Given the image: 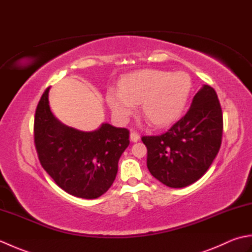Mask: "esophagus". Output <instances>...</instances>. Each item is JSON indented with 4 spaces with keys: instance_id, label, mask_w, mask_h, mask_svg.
<instances>
[{
    "instance_id": "esophagus-1",
    "label": "esophagus",
    "mask_w": 252,
    "mask_h": 252,
    "mask_svg": "<svg viewBox=\"0 0 252 252\" xmlns=\"http://www.w3.org/2000/svg\"><path fill=\"white\" fill-rule=\"evenodd\" d=\"M130 138H131L132 142H137L138 140H140V134H138V133L135 132V131H131Z\"/></svg>"
}]
</instances>
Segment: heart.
<instances>
[{
  "label": "heart",
  "instance_id": "b5f03b06",
  "mask_svg": "<svg viewBox=\"0 0 252 252\" xmlns=\"http://www.w3.org/2000/svg\"><path fill=\"white\" fill-rule=\"evenodd\" d=\"M191 89L183 71L170 73L157 69L131 73L122 80L120 90H109L106 99L118 119L126 120L143 101V114L153 126H164L181 115Z\"/></svg>",
  "mask_w": 252,
  "mask_h": 252
}]
</instances>
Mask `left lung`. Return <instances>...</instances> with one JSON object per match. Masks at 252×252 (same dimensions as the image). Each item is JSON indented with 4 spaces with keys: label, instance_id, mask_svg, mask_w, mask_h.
Returning a JSON list of instances; mask_svg holds the SVG:
<instances>
[{
    "label": "left lung",
    "instance_id": "left-lung-1",
    "mask_svg": "<svg viewBox=\"0 0 252 252\" xmlns=\"http://www.w3.org/2000/svg\"><path fill=\"white\" fill-rule=\"evenodd\" d=\"M223 115L216 91H198L186 114L160 135L142 136L147 168L172 189L195 183L207 172L221 147Z\"/></svg>",
    "mask_w": 252,
    "mask_h": 252
}]
</instances>
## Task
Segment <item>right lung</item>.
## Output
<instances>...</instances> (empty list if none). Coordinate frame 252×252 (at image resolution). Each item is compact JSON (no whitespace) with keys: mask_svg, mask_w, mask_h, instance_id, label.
<instances>
[{"mask_svg":"<svg viewBox=\"0 0 252 252\" xmlns=\"http://www.w3.org/2000/svg\"><path fill=\"white\" fill-rule=\"evenodd\" d=\"M47 88L34 116V144L40 163L68 194L95 199L109 189L118 161L130 144V132L103 123L94 132H82L58 121L49 105Z\"/></svg>","mask_w":252,"mask_h":252,"instance_id":"right-lung-1","label":"right lung"}]
</instances>
